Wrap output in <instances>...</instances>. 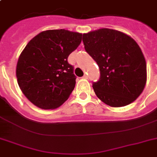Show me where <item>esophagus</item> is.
Wrapping results in <instances>:
<instances>
[{"mask_svg": "<svg viewBox=\"0 0 157 157\" xmlns=\"http://www.w3.org/2000/svg\"><path fill=\"white\" fill-rule=\"evenodd\" d=\"M82 78H83V79H87V78H88V76L85 74V75H84V76H82Z\"/></svg>", "mask_w": 157, "mask_h": 157, "instance_id": "1", "label": "esophagus"}]
</instances>
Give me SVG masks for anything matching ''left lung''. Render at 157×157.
<instances>
[{
	"label": "left lung",
	"mask_w": 157,
	"mask_h": 157,
	"mask_svg": "<svg viewBox=\"0 0 157 157\" xmlns=\"http://www.w3.org/2000/svg\"><path fill=\"white\" fill-rule=\"evenodd\" d=\"M85 50L99 67L94 93L110 107H124L136 100L147 82L146 60L135 40L120 31L101 28L84 33Z\"/></svg>",
	"instance_id": "obj_1"
}]
</instances>
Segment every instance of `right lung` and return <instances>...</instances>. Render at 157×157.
I'll use <instances>...</instances> for the list:
<instances>
[{"label": "right lung", "mask_w": 157, "mask_h": 157, "mask_svg": "<svg viewBox=\"0 0 157 157\" xmlns=\"http://www.w3.org/2000/svg\"><path fill=\"white\" fill-rule=\"evenodd\" d=\"M82 34L65 29L47 30L33 37L18 58L16 76L31 103L41 109L60 107L74 90L76 76L67 62Z\"/></svg>", "instance_id": "right-lung-1"}]
</instances>
